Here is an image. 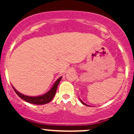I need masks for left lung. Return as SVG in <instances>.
<instances>
[{"label":"left lung","instance_id":"left-lung-1","mask_svg":"<svg viewBox=\"0 0 134 134\" xmlns=\"http://www.w3.org/2000/svg\"><path fill=\"white\" fill-rule=\"evenodd\" d=\"M80 101H81V102H82V104H83L86 105V106H88V105H87V104H85V103H84V102H82V100H80Z\"/></svg>","mask_w":134,"mask_h":134}]
</instances>
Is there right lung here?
<instances>
[{
  "label": "right lung",
  "instance_id": "add662e5",
  "mask_svg": "<svg viewBox=\"0 0 134 134\" xmlns=\"http://www.w3.org/2000/svg\"><path fill=\"white\" fill-rule=\"evenodd\" d=\"M61 79H62V76L59 77L58 79L56 81L54 84L53 85L52 87L49 91L46 93L45 94H43V95L38 96V97H29V96L25 95L17 91L14 87H13V89L14 90L15 92L17 93V95L22 98L24 100L26 101V102H29V103L34 104H37V105H42V104H45L51 102L52 99H53L54 97L55 94H56V90H57L59 82H60Z\"/></svg>",
  "mask_w": 134,
  "mask_h": 134
}]
</instances>
